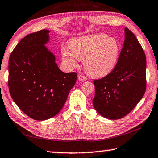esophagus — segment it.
Returning a JSON list of instances; mask_svg holds the SVG:
<instances>
[{
	"instance_id": "34e87169",
	"label": "esophagus",
	"mask_w": 158,
	"mask_h": 158,
	"mask_svg": "<svg viewBox=\"0 0 158 158\" xmlns=\"http://www.w3.org/2000/svg\"><path fill=\"white\" fill-rule=\"evenodd\" d=\"M78 79L80 81L84 82V81H86L87 78H86V77L83 76V75H82V74H79V75H78Z\"/></svg>"
}]
</instances>
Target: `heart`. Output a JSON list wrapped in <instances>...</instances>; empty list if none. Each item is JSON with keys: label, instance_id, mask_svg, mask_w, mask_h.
Here are the masks:
<instances>
[{"label": "heart", "instance_id": "1", "mask_svg": "<svg viewBox=\"0 0 158 158\" xmlns=\"http://www.w3.org/2000/svg\"><path fill=\"white\" fill-rule=\"evenodd\" d=\"M69 50L62 48V56L70 68L78 65L79 60H84L85 71L96 78L110 74L118 62L120 48L114 38L104 34H94L72 39Z\"/></svg>", "mask_w": 158, "mask_h": 158}]
</instances>
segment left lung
Masks as SVG:
<instances>
[{
	"label": "left lung",
	"instance_id": "left-lung-1",
	"mask_svg": "<svg viewBox=\"0 0 158 158\" xmlns=\"http://www.w3.org/2000/svg\"><path fill=\"white\" fill-rule=\"evenodd\" d=\"M118 62L110 74L94 80L96 110L110 119H121L133 110L146 89V57L141 44L129 29Z\"/></svg>",
	"mask_w": 158,
	"mask_h": 158
}]
</instances>
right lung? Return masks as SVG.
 <instances>
[{
  "instance_id": "obj_1",
  "label": "right lung",
  "mask_w": 158,
  "mask_h": 158,
  "mask_svg": "<svg viewBox=\"0 0 158 158\" xmlns=\"http://www.w3.org/2000/svg\"><path fill=\"white\" fill-rule=\"evenodd\" d=\"M46 29L28 34L11 52L8 62V87L19 108L35 120L56 116L76 83V72L64 73L45 44Z\"/></svg>"
}]
</instances>
